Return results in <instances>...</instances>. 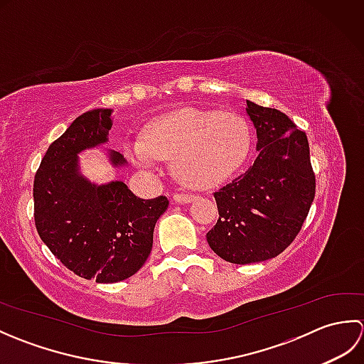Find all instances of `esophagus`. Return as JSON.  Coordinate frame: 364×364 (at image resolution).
Here are the masks:
<instances>
[{
	"instance_id": "1",
	"label": "esophagus",
	"mask_w": 364,
	"mask_h": 364,
	"mask_svg": "<svg viewBox=\"0 0 364 364\" xmlns=\"http://www.w3.org/2000/svg\"><path fill=\"white\" fill-rule=\"evenodd\" d=\"M196 197L194 196H191V194H175L173 196V200L176 203H189V202H192V200H194Z\"/></svg>"
}]
</instances>
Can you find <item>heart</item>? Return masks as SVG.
Listing matches in <instances>:
<instances>
[{
  "label": "heart",
  "instance_id": "heart-1",
  "mask_svg": "<svg viewBox=\"0 0 364 364\" xmlns=\"http://www.w3.org/2000/svg\"><path fill=\"white\" fill-rule=\"evenodd\" d=\"M252 142L249 123L236 112L181 109L154 120L145 141L127 145L128 156L142 167L173 158V170L192 189H213L244 164Z\"/></svg>",
  "mask_w": 364,
  "mask_h": 364
}]
</instances>
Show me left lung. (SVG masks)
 <instances>
[{"mask_svg": "<svg viewBox=\"0 0 364 364\" xmlns=\"http://www.w3.org/2000/svg\"><path fill=\"white\" fill-rule=\"evenodd\" d=\"M258 158L245 173L214 192L219 220L206 239L233 264L275 258L304 225L316 194L310 145L288 115L247 100Z\"/></svg>", "mask_w": 364, "mask_h": 364, "instance_id": "obj_1", "label": "left lung"}]
</instances>
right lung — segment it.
Returning <instances> with one entry per match:
<instances>
[{
    "mask_svg": "<svg viewBox=\"0 0 364 364\" xmlns=\"http://www.w3.org/2000/svg\"><path fill=\"white\" fill-rule=\"evenodd\" d=\"M112 109L87 111L46 150L34 176V220L45 245L72 272L97 283L134 275L149 258L153 230L168 200L136 197L123 181L94 184L78 154L107 142ZM112 166L125 158L109 151Z\"/></svg>",
    "mask_w": 364,
    "mask_h": 364,
    "instance_id": "1",
    "label": "right lung"
}]
</instances>
